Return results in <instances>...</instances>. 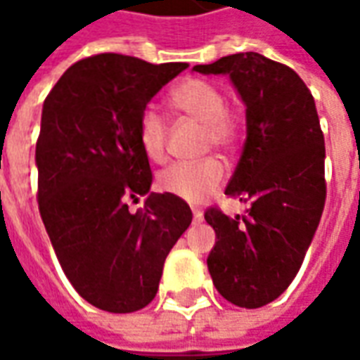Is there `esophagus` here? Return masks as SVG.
Masks as SVG:
<instances>
[{"mask_svg": "<svg viewBox=\"0 0 360 360\" xmlns=\"http://www.w3.org/2000/svg\"><path fill=\"white\" fill-rule=\"evenodd\" d=\"M202 212L198 210V208H193V219H195V224H200L202 221Z\"/></svg>", "mask_w": 360, "mask_h": 360, "instance_id": "34e87169", "label": "esophagus"}]
</instances>
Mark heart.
Instances as JSON below:
<instances>
[{
    "mask_svg": "<svg viewBox=\"0 0 360 360\" xmlns=\"http://www.w3.org/2000/svg\"><path fill=\"white\" fill-rule=\"evenodd\" d=\"M169 103L188 117L204 123L208 148L214 146L227 150L237 141L239 119L233 111L227 110L226 98L216 84L200 79H187L169 92ZM165 139L167 129L164 117L154 110L144 111L139 121V141L148 160H164ZM221 185L224 167L214 158L200 162L173 164L158 175V187L164 193L191 204L204 202L206 198L216 195Z\"/></svg>",
    "mask_w": 360,
    "mask_h": 360,
    "instance_id": "heart-1",
    "label": "heart"
}]
</instances>
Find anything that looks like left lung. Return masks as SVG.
I'll use <instances>...</instances> for the list:
<instances>
[{
  "label": "left lung",
  "instance_id": "1",
  "mask_svg": "<svg viewBox=\"0 0 360 360\" xmlns=\"http://www.w3.org/2000/svg\"><path fill=\"white\" fill-rule=\"evenodd\" d=\"M193 71L227 75L247 108V141L226 195L250 208L235 218L206 210L218 239L206 264L224 299L258 309L293 281L324 210L326 148L314 98L293 69L257 51Z\"/></svg>",
  "mask_w": 360,
  "mask_h": 360
}]
</instances>
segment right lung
<instances>
[{
  "mask_svg": "<svg viewBox=\"0 0 360 360\" xmlns=\"http://www.w3.org/2000/svg\"><path fill=\"white\" fill-rule=\"evenodd\" d=\"M187 63L152 65L121 53L77 61L51 89L36 142L38 206L77 293L125 314L156 297L165 257L193 221L177 196L150 193L139 141L148 102ZM144 198L136 212L127 200Z\"/></svg>",
  "mask_w": 360,
  "mask_h": 360,
  "instance_id": "right-lung-1",
  "label": "right lung"
}]
</instances>
